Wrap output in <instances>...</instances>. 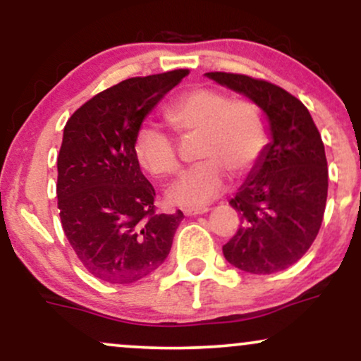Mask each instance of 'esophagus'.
<instances>
[{
  "instance_id": "obj_1",
  "label": "esophagus",
  "mask_w": 361,
  "mask_h": 361,
  "mask_svg": "<svg viewBox=\"0 0 361 361\" xmlns=\"http://www.w3.org/2000/svg\"><path fill=\"white\" fill-rule=\"evenodd\" d=\"M209 212V209L207 207H200V209H185L183 214L186 217H197V215H204Z\"/></svg>"
}]
</instances>
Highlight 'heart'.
Instances as JSON below:
<instances>
[{
    "label": "heart",
    "instance_id": "b5f03b06",
    "mask_svg": "<svg viewBox=\"0 0 361 361\" xmlns=\"http://www.w3.org/2000/svg\"><path fill=\"white\" fill-rule=\"evenodd\" d=\"M168 123L183 135L197 134L195 154L200 161L169 186V204L200 209L217 198L227 185V171L246 175L255 166L267 144V128L250 103H229L215 90L197 88L169 103ZM134 152L139 164L151 175L175 173L176 147L164 132L142 127L135 135Z\"/></svg>",
    "mask_w": 361,
    "mask_h": 361
}]
</instances>
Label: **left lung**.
<instances>
[{
    "label": "left lung",
    "instance_id": "1",
    "mask_svg": "<svg viewBox=\"0 0 361 361\" xmlns=\"http://www.w3.org/2000/svg\"><path fill=\"white\" fill-rule=\"evenodd\" d=\"M205 76L255 103L270 135L229 202L241 215V226L224 244V256L255 275L285 270L307 252L324 215L327 161L321 134L304 103L280 86L244 74Z\"/></svg>",
    "mask_w": 361,
    "mask_h": 361
}]
</instances>
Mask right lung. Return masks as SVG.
Returning a JSON list of instances; mask_svg holds the SVG:
<instances>
[{
	"label": "right lung",
	"instance_id": "1",
	"mask_svg": "<svg viewBox=\"0 0 361 361\" xmlns=\"http://www.w3.org/2000/svg\"><path fill=\"white\" fill-rule=\"evenodd\" d=\"M188 74L130 78L71 115L57 156V207L66 238L91 275L134 283L168 258L183 212L156 214V192L134 152L144 118Z\"/></svg>",
	"mask_w": 361,
	"mask_h": 361
}]
</instances>
